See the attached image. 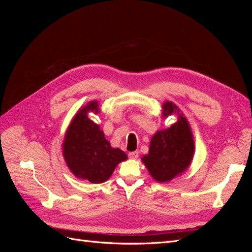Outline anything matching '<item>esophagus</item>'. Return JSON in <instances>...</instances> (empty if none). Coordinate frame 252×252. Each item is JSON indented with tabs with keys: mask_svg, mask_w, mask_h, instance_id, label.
I'll list each match as a JSON object with an SVG mask.
<instances>
[{
	"mask_svg": "<svg viewBox=\"0 0 252 252\" xmlns=\"http://www.w3.org/2000/svg\"><path fill=\"white\" fill-rule=\"evenodd\" d=\"M128 157L130 158H133V159L138 158V157H139V152H138V151H131V152H129V154H128Z\"/></svg>",
	"mask_w": 252,
	"mask_h": 252,
	"instance_id": "34e87169",
	"label": "esophagus"
}]
</instances>
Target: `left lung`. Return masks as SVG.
<instances>
[{
	"label": "left lung",
	"mask_w": 252,
	"mask_h": 252,
	"mask_svg": "<svg viewBox=\"0 0 252 252\" xmlns=\"http://www.w3.org/2000/svg\"><path fill=\"white\" fill-rule=\"evenodd\" d=\"M173 113L178 114V122L152 135L148 154L141 158L152 179L158 183L170 182L185 172L194 156V140L189 122L177 105L165 101L162 118Z\"/></svg>",
	"instance_id": "obj_1"
}]
</instances>
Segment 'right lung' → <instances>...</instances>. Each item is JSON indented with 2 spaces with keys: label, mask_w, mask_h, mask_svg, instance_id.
Wrapping results in <instances>:
<instances>
[{
  "label": "right lung",
  "mask_w": 252,
  "mask_h": 252,
  "mask_svg": "<svg viewBox=\"0 0 252 252\" xmlns=\"http://www.w3.org/2000/svg\"><path fill=\"white\" fill-rule=\"evenodd\" d=\"M89 112L100 113L97 101L88 102L75 113L66 130L62 151L74 177L100 184L111 177L121 162L126 161L127 155L111 147L100 126L88 118Z\"/></svg>",
  "instance_id": "add662e5"
}]
</instances>
